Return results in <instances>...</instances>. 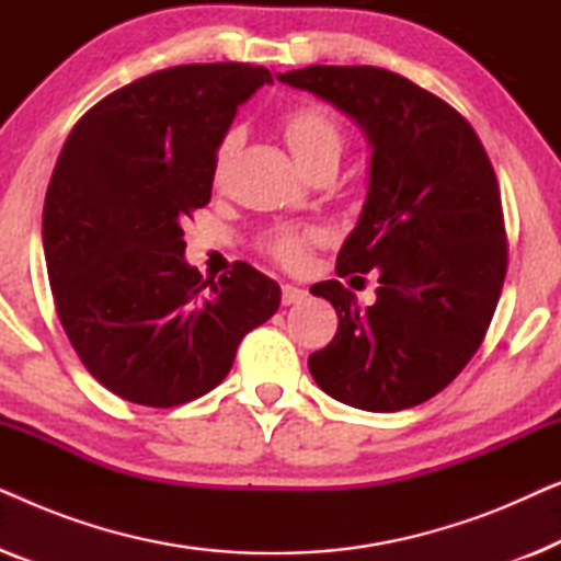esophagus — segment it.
I'll list each match as a JSON object with an SVG mask.
<instances>
[{"instance_id": "esophagus-1", "label": "esophagus", "mask_w": 561, "mask_h": 561, "mask_svg": "<svg viewBox=\"0 0 561 561\" xmlns=\"http://www.w3.org/2000/svg\"><path fill=\"white\" fill-rule=\"evenodd\" d=\"M280 298H283V306H294V304H301L306 298V290L304 288H296L290 286V283H286L280 290Z\"/></svg>"}]
</instances>
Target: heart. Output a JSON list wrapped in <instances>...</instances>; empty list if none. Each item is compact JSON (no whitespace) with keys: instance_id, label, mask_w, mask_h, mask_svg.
<instances>
[{"instance_id":"obj_1","label":"heart","mask_w":561,"mask_h":561,"mask_svg":"<svg viewBox=\"0 0 561 561\" xmlns=\"http://www.w3.org/2000/svg\"><path fill=\"white\" fill-rule=\"evenodd\" d=\"M286 140L294 150L298 163L324 156V152H334L340 156L344 133L342 125L336 122L334 114H329L321 106H298L286 117ZM237 135L229 133L221 140L217 150V171L225 168L229 156L234 152ZM321 240V232L313 227H283L275 229L265 237V250L278 260V263L296 267L309 257V250Z\"/></svg>"}]
</instances>
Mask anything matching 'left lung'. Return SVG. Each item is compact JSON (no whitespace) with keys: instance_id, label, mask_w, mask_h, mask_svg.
Here are the masks:
<instances>
[{"instance_id":"8db88e82","label":"left lung","mask_w":561,"mask_h":561,"mask_svg":"<svg viewBox=\"0 0 561 561\" xmlns=\"http://www.w3.org/2000/svg\"><path fill=\"white\" fill-rule=\"evenodd\" d=\"M278 81L334 104L373 145L336 275L378 271V298L359 306L340 280L311 286L340 317L334 340L309 357L313 380L363 411L424 403L478 352L503 290L508 244L488 152L462 114L386 68L309 66Z\"/></svg>"}]
</instances>
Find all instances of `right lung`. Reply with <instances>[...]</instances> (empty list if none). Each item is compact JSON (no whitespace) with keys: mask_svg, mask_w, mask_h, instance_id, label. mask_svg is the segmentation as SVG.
<instances>
[{"mask_svg":"<svg viewBox=\"0 0 561 561\" xmlns=\"http://www.w3.org/2000/svg\"><path fill=\"white\" fill-rule=\"evenodd\" d=\"M273 76L191 64L112 91L68 135L43 206L60 324L87 370L129 403L171 409L217 388L242 336L278 311L248 263L219 280L183 260L181 225L209 204L237 106Z\"/></svg>","mask_w":561,"mask_h":561,"instance_id":"right-lung-1","label":"right lung"}]
</instances>
